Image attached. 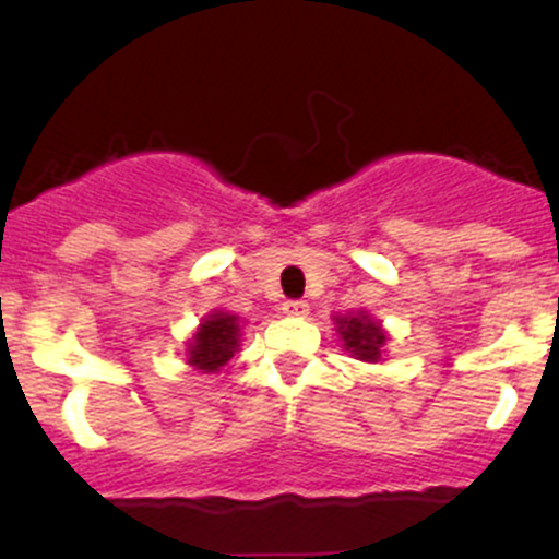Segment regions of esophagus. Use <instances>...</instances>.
<instances>
[{
	"mask_svg": "<svg viewBox=\"0 0 559 559\" xmlns=\"http://www.w3.org/2000/svg\"><path fill=\"white\" fill-rule=\"evenodd\" d=\"M308 311H311V306H308L306 300H286L284 302L286 316H308Z\"/></svg>",
	"mask_w": 559,
	"mask_h": 559,
	"instance_id": "1",
	"label": "esophagus"
}]
</instances>
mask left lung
Here are the masks:
<instances>
[{"label":"left lung","instance_id":"8db88e82","mask_svg":"<svg viewBox=\"0 0 559 559\" xmlns=\"http://www.w3.org/2000/svg\"><path fill=\"white\" fill-rule=\"evenodd\" d=\"M337 335H341L343 348H346L352 357L362 359V362H379L381 352L386 346V332L381 330L379 321L370 319L368 313H346L335 316Z\"/></svg>","mask_w":559,"mask_h":559}]
</instances>
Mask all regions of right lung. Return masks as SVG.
Instances as JSON below:
<instances>
[{"label": "right lung", "mask_w": 559, "mask_h": 559, "mask_svg": "<svg viewBox=\"0 0 559 559\" xmlns=\"http://www.w3.org/2000/svg\"><path fill=\"white\" fill-rule=\"evenodd\" d=\"M240 346V319L235 313L213 311L197 326L189 343V365L202 373H216L235 357Z\"/></svg>", "instance_id": "1"}]
</instances>
